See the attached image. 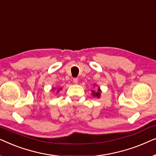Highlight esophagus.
I'll return each instance as SVG.
<instances>
[{
  "mask_svg": "<svg viewBox=\"0 0 156 156\" xmlns=\"http://www.w3.org/2000/svg\"><path fill=\"white\" fill-rule=\"evenodd\" d=\"M73 82L75 83V84H77L78 82V79L77 78H74L73 79Z\"/></svg>",
  "mask_w": 156,
  "mask_h": 156,
  "instance_id": "34e87169",
  "label": "esophagus"
}]
</instances>
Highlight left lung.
<instances>
[{
	"mask_svg": "<svg viewBox=\"0 0 156 156\" xmlns=\"http://www.w3.org/2000/svg\"><path fill=\"white\" fill-rule=\"evenodd\" d=\"M101 89H100V88L99 87V88H98L97 91H94L92 90V94H93L94 97L99 98L100 95H101Z\"/></svg>",
	"mask_w": 156,
	"mask_h": 156,
	"instance_id": "left-lung-1",
	"label": "left lung"
}]
</instances>
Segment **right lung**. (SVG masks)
I'll use <instances>...</instances> for the list:
<instances>
[{
	"label": "right lung",
	"mask_w": 156,
	"mask_h": 156,
	"mask_svg": "<svg viewBox=\"0 0 156 156\" xmlns=\"http://www.w3.org/2000/svg\"><path fill=\"white\" fill-rule=\"evenodd\" d=\"M59 89H61V88H60V89H58V90H57V92H59Z\"/></svg>",
	"instance_id": "right-lung-1"
}]
</instances>
